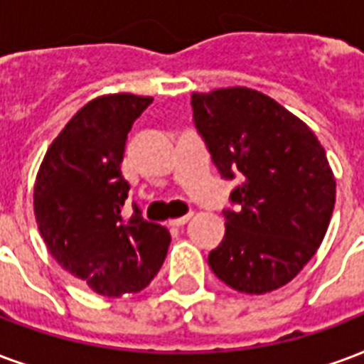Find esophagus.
<instances>
[{"label": "esophagus", "instance_id": "34e87169", "mask_svg": "<svg viewBox=\"0 0 364 364\" xmlns=\"http://www.w3.org/2000/svg\"><path fill=\"white\" fill-rule=\"evenodd\" d=\"M189 220H191V214H187V216H181V218H175V220H169L168 225H171V228H183V225L189 222Z\"/></svg>", "mask_w": 364, "mask_h": 364}]
</instances>
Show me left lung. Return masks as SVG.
I'll return each mask as SVG.
<instances>
[{
    "instance_id": "left-lung-1",
    "label": "left lung",
    "mask_w": 364,
    "mask_h": 364,
    "mask_svg": "<svg viewBox=\"0 0 364 364\" xmlns=\"http://www.w3.org/2000/svg\"><path fill=\"white\" fill-rule=\"evenodd\" d=\"M191 104L220 175L241 173L210 268L237 291H274L314 257L332 218L336 179L324 148L297 115L247 86L193 92Z\"/></svg>"
}]
</instances>
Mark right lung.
<instances>
[{
    "label": "right lung",
    "instance_id": "1",
    "mask_svg": "<svg viewBox=\"0 0 364 364\" xmlns=\"http://www.w3.org/2000/svg\"><path fill=\"white\" fill-rule=\"evenodd\" d=\"M150 96L107 94L90 100L50 144L34 183L40 235L58 264L106 297L144 289L166 260L171 237L123 204L127 134Z\"/></svg>",
    "mask_w": 364,
    "mask_h": 364
}]
</instances>
